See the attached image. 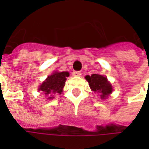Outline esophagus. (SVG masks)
Listing matches in <instances>:
<instances>
[{"mask_svg":"<svg viewBox=\"0 0 149 149\" xmlns=\"http://www.w3.org/2000/svg\"><path fill=\"white\" fill-rule=\"evenodd\" d=\"M73 75H74V76H80V75H81V72L80 71H74L73 72Z\"/></svg>","mask_w":149,"mask_h":149,"instance_id":"esophagus-1","label":"esophagus"}]
</instances>
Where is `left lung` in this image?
<instances>
[{
	"label": "left lung",
	"instance_id": "1",
	"mask_svg": "<svg viewBox=\"0 0 149 149\" xmlns=\"http://www.w3.org/2000/svg\"><path fill=\"white\" fill-rule=\"evenodd\" d=\"M86 80L89 82V87L95 93H100V99L105 100L113 92V87L107 78L104 75L93 74L92 75H86Z\"/></svg>",
	"mask_w": 149,
	"mask_h": 149
}]
</instances>
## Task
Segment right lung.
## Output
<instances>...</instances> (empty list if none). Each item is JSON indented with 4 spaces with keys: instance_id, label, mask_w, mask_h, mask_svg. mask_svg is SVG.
I'll return each instance as SVG.
<instances>
[{
    "instance_id": "add662e5",
    "label": "right lung",
    "mask_w": 149,
    "mask_h": 149,
    "mask_svg": "<svg viewBox=\"0 0 149 149\" xmlns=\"http://www.w3.org/2000/svg\"><path fill=\"white\" fill-rule=\"evenodd\" d=\"M69 72H53L51 75L39 86V91H41L44 95L47 96V100L54 99L55 95H60L63 92V88L65 84L66 78L69 77Z\"/></svg>"
}]
</instances>
